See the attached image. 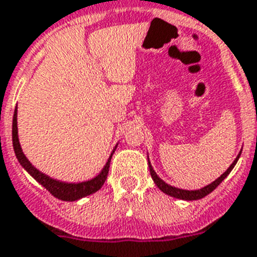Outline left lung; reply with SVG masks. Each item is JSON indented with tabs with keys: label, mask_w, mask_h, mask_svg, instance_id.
Wrapping results in <instances>:
<instances>
[{
	"label": "left lung",
	"mask_w": 257,
	"mask_h": 257,
	"mask_svg": "<svg viewBox=\"0 0 257 257\" xmlns=\"http://www.w3.org/2000/svg\"><path fill=\"white\" fill-rule=\"evenodd\" d=\"M239 156H240V153H239L238 157L234 160L233 164L229 166V169H227L226 172L223 173L222 175H221L220 178H217L216 181L212 182L210 185L205 186V187L200 188V190H195V191H187V190H181V188L169 186L168 183H165V182L162 181V179H160L159 177H157V174L155 173V170L152 169V166H151L150 162H148V164H150V172H151V175H152L153 182H155L156 186H157V187H159L162 192H165V194L170 195V196H173V197H177V199H182V200H197V199H201V197L207 196L208 194H210V192L213 191L214 188L217 187V186L220 185L223 179L226 178L227 175L230 174V172L233 170L234 166H235L236 161H238V159H239Z\"/></svg>",
	"instance_id": "obj_1"
}]
</instances>
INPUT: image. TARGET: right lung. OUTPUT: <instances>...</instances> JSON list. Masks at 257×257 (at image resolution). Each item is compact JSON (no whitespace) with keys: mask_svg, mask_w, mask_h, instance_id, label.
I'll return each mask as SVG.
<instances>
[{"mask_svg":"<svg viewBox=\"0 0 257 257\" xmlns=\"http://www.w3.org/2000/svg\"><path fill=\"white\" fill-rule=\"evenodd\" d=\"M13 147H14V152L18 161L21 162V165L23 166L28 173H30L35 179H36L40 185H43L44 187L47 188L48 191L53 196L58 197L60 200L65 201H74L78 200V199H82V197L87 196V195H91L93 192L98 191L100 188L102 187V185L106 181L107 173H109V165H110L111 156H113L114 151L111 152V156L107 160L106 165L104 166V169L101 170V173L96 177V178L91 179V181L82 182V183H65V182L56 181V179L49 178L48 175L43 174L41 172H39L35 166H32L30 161L27 160V157L23 155L21 148V144H19L18 139V127H17V107H15L14 117H13Z\"/></svg>","mask_w":257,"mask_h":257,"instance_id":"1","label":"right lung"}]
</instances>
